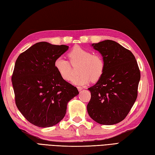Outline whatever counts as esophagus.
I'll return each mask as SVG.
<instances>
[{
  "label": "esophagus",
  "mask_w": 155,
  "mask_h": 155,
  "mask_svg": "<svg viewBox=\"0 0 155 155\" xmlns=\"http://www.w3.org/2000/svg\"><path fill=\"white\" fill-rule=\"evenodd\" d=\"M77 88H78V91H82V87H81V86H77Z\"/></svg>",
  "instance_id": "34e87169"
}]
</instances>
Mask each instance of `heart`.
<instances>
[{"label": "heart", "instance_id": "b5f03b06", "mask_svg": "<svg viewBox=\"0 0 155 155\" xmlns=\"http://www.w3.org/2000/svg\"><path fill=\"white\" fill-rule=\"evenodd\" d=\"M67 56L70 63L61 57H57L54 61V67L63 80H71L73 76L72 66L77 64V73L79 74L73 78L74 84L85 85L91 81L96 82L102 77L105 69V61L101 55L92 53L88 49L76 45L68 53Z\"/></svg>", "mask_w": 155, "mask_h": 155}]
</instances>
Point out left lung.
I'll use <instances>...</instances> for the list:
<instances>
[{"mask_svg":"<svg viewBox=\"0 0 155 155\" xmlns=\"http://www.w3.org/2000/svg\"><path fill=\"white\" fill-rule=\"evenodd\" d=\"M92 45L102 54L105 69L97 83L88 88V113L100 124H116L126 117L137 98L139 68L131 51L116 41L107 39Z\"/></svg>","mask_w":155,"mask_h":155,"instance_id":"obj_1","label":"left lung"}]
</instances>
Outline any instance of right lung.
I'll return each mask as SVG.
<instances>
[{"mask_svg":"<svg viewBox=\"0 0 155 155\" xmlns=\"http://www.w3.org/2000/svg\"><path fill=\"white\" fill-rule=\"evenodd\" d=\"M69 46L38 42L18 57L12 82L18 109L35 126L48 127L65 116L67 103L78 94L75 86L60 77L54 61Z\"/></svg>","mask_w":155,"mask_h":155,"instance_id":"right-lung-1","label":"right lung"}]
</instances>
